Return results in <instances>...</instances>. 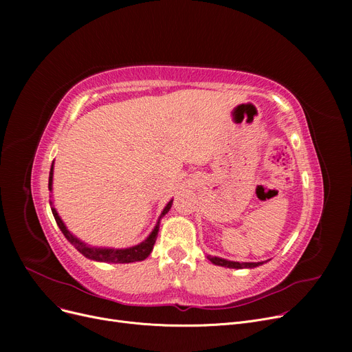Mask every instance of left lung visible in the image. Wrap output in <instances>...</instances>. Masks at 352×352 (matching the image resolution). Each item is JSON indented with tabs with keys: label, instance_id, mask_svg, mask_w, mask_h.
I'll return each instance as SVG.
<instances>
[{
	"label": "left lung",
	"instance_id": "8db88e82",
	"mask_svg": "<svg viewBox=\"0 0 352 352\" xmlns=\"http://www.w3.org/2000/svg\"><path fill=\"white\" fill-rule=\"evenodd\" d=\"M208 258L212 264L221 265V267H228V268H254L263 264V263H234V261L223 260V258H218V256H208Z\"/></svg>",
	"mask_w": 352,
	"mask_h": 352
}]
</instances>
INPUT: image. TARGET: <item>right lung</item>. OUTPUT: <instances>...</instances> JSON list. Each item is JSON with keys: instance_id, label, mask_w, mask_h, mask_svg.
Listing matches in <instances>:
<instances>
[{"instance_id": "obj_1", "label": "right lung", "mask_w": 352, "mask_h": 352, "mask_svg": "<svg viewBox=\"0 0 352 352\" xmlns=\"http://www.w3.org/2000/svg\"><path fill=\"white\" fill-rule=\"evenodd\" d=\"M54 164V162H52ZM52 187V165H51V171H50V178H48V188L51 190ZM173 206V199L166 204V207L164 208L162 215H165L166 212L170 211ZM51 211H52V215L55 218V221H57V224L60 227V230L63 231V234L65 235V238L68 239V241L76 247L84 256L89 258V260H96V261H102V263H120V264H126V263H134V261H142L145 260V258L151 254L153 251V247L155 244V239H157V235H158V230H160V223L155 226L154 231L150 234V236H148L144 243L135 245V247H131V248H125V250H108V248H91L88 245H85L84 243H81L80 239H77L76 236H74L68 230L67 227L64 226V223L61 221V218L58 217L57 211H55V208L52 207L51 204Z\"/></svg>"}]
</instances>
